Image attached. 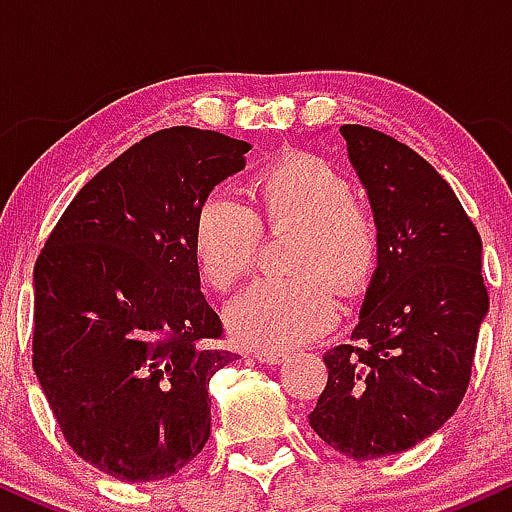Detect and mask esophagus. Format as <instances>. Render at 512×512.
<instances>
[{"instance_id":"obj_1","label":"esophagus","mask_w":512,"mask_h":512,"mask_svg":"<svg viewBox=\"0 0 512 512\" xmlns=\"http://www.w3.org/2000/svg\"><path fill=\"white\" fill-rule=\"evenodd\" d=\"M255 358H257V361H260V363H267V366H276V363L284 361L286 354H279V351H267V349H262V351H257Z\"/></svg>"}]
</instances>
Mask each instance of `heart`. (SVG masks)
<instances>
[{
    "label": "heart",
    "mask_w": 512,
    "mask_h": 512,
    "mask_svg": "<svg viewBox=\"0 0 512 512\" xmlns=\"http://www.w3.org/2000/svg\"><path fill=\"white\" fill-rule=\"evenodd\" d=\"M257 195L260 214L226 190L204 199L195 221L197 262L214 289H228L255 267L262 221L269 228H301L296 269L303 274L262 276L226 310L236 342L293 349L337 322L339 298L330 279L342 291L361 289L370 279L380 252L378 223L351 197L344 175L315 156H289L262 170Z\"/></svg>",
    "instance_id": "1"
}]
</instances>
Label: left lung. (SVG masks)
<instances>
[{
	"label": "left lung",
	"instance_id": "8db88e82",
	"mask_svg": "<svg viewBox=\"0 0 512 512\" xmlns=\"http://www.w3.org/2000/svg\"><path fill=\"white\" fill-rule=\"evenodd\" d=\"M378 223L354 344L325 351L313 431L354 460L414 448L460 407L489 293L481 238L438 170L378 129L339 127Z\"/></svg>",
	"mask_w": 512,
	"mask_h": 512
}]
</instances>
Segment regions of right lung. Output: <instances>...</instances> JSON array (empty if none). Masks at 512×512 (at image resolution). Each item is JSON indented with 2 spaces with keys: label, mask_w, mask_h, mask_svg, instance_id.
I'll list each match as a JSON object with an SVG mask.
<instances>
[{
  "label": "right lung",
  "mask_w": 512,
  "mask_h": 512,
  "mask_svg": "<svg viewBox=\"0 0 512 512\" xmlns=\"http://www.w3.org/2000/svg\"><path fill=\"white\" fill-rule=\"evenodd\" d=\"M248 142L170 127L72 199L33 272V368L64 438L120 481L178 474L209 440V380L236 358L199 291L195 221Z\"/></svg>",
  "instance_id": "add662e5"
}]
</instances>
